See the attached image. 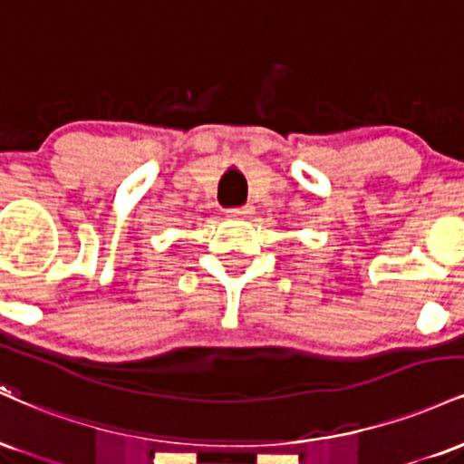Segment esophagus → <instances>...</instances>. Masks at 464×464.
<instances>
[{
	"instance_id": "34e87169",
	"label": "esophagus",
	"mask_w": 464,
	"mask_h": 464,
	"mask_svg": "<svg viewBox=\"0 0 464 464\" xmlns=\"http://www.w3.org/2000/svg\"><path fill=\"white\" fill-rule=\"evenodd\" d=\"M248 214H250L248 207H236V209L227 211V218L228 220H244V218H248Z\"/></svg>"
}]
</instances>
